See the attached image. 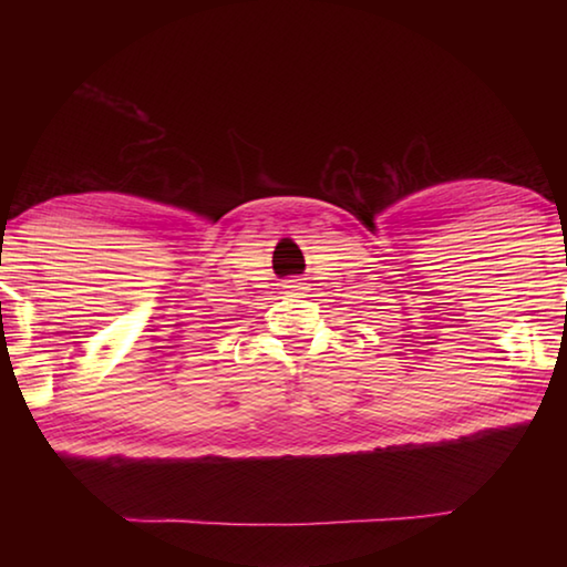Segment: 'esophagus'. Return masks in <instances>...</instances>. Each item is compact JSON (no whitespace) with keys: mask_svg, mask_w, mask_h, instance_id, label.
Instances as JSON below:
<instances>
[{"mask_svg":"<svg viewBox=\"0 0 567 567\" xmlns=\"http://www.w3.org/2000/svg\"><path fill=\"white\" fill-rule=\"evenodd\" d=\"M305 290H307V287H305L302 280H287L285 282V292H290V295H302Z\"/></svg>","mask_w":567,"mask_h":567,"instance_id":"1","label":"esophagus"}]
</instances>
